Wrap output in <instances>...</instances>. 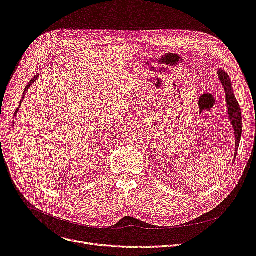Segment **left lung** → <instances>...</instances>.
<instances>
[{
    "mask_svg": "<svg viewBox=\"0 0 256 256\" xmlns=\"http://www.w3.org/2000/svg\"><path fill=\"white\" fill-rule=\"evenodd\" d=\"M217 74H218V76L221 80L224 91H225L228 116H230V120L232 126L234 128V138H236L234 158H236L238 145H240V141L242 138V112H240V106H238L236 98L234 94V89L232 86V80H230V76H228V74L223 70H218Z\"/></svg>",
    "mask_w": 256,
    "mask_h": 256,
    "instance_id": "obj_1",
    "label": "left lung"
}]
</instances>
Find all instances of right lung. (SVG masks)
I'll use <instances>...</instances> for the list:
<instances>
[{
    "instance_id": "add662e5",
    "label": "right lung",
    "mask_w": 256,
    "mask_h": 256,
    "mask_svg": "<svg viewBox=\"0 0 256 256\" xmlns=\"http://www.w3.org/2000/svg\"><path fill=\"white\" fill-rule=\"evenodd\" d=\"M38 76H39V74H37V76H35L33 78H32V80L30 83H28V85H26V89H24V96H22V98L26 96V91H28V89L33 85V83H35V80H38ZM22 100H20V104H18V108L22 106ZM16 113H18V111L16 112V114H14V116L16 115Z\"/></svg>"
}]
</instances>
